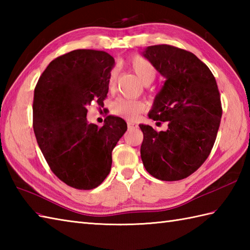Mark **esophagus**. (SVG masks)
<instances>
[{
    "label": "esophagus",
    "instance_id": "esophagus-1",
    "mask_svg": "<svg viewBox=\"0 0 250 250\" xmlns=\"http://www.w3.org/2000/svg\"><path fill=\"white\" fill-rule=\"evenodd\" d=\"M126 124H128V128H129V129H136V128H137V124H136V122L128 121V122H126Z\"/></svg>",
    "mask_w": 250,
    "mask_h": 250
}]
</instances>
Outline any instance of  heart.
I'll return each mask as SVG.
<instances>
[{
	"mask_svg": "<svg viewBox=\"0 0 250 250\" xmlns=\"http://www.w3.org/2000/svg\"><path fill=\"white\" fill-rule=\"evenodd\" d=\"M128 66L130 70L133 72L136 77L140 79V82L148 86L150 84L153 79L156 77V70L152 66L150 62H148L146 59L139 56H135L128 62ZM108 88L109 90H114L116 87L117 83V71L111 70L108 75ZM145 109V104L141 102V101H134L125 98H119L117 99L113 107H111V111L115 115H118L124 117V118L128 120H134L137 118L143 110Z\"/></svg>",
	"mask_w": 250,
	"mask_h": 250,
	"instance_id": "obj_1",
	"label": "heart"
}]
</instances>
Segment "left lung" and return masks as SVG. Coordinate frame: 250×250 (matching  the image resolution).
I'll return each mask as SVG.
<instances>
[{
  "label": "left lung",
  "instance_id": "8db88e82",
  "mask_svg": "<svg viewBox=\"0 0 250 250\" xmlns=\"http://www.w3.org/2000/svg\"><path fill=\"white\" fill-rule=\"evenodd\" d=\"M142 55L166 78L148 117L167 121V130L160 132L140 125L143 164L160 180L184 179L204 163L214 146L222 115L216 79L198 57L177 47L149 46Z\"/></svg>",
  "mask_w": 250,
  "mask_h": 250
}]
</instances>
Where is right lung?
Here are the masks:
<instances>
[{
	"mask_svg": "<svg viewBox=\"0 0 250 250\" xmlns=\"http://www.w3.org/2000/svg\"><path fill=\"white\" fill-rule=\"evenodd\" d=\"M114 65L105 51L73 50L52 60L35 87L37 144L51 171L73 188L90 190L103 183L111 151L126 131V122L117 116H108L101 128L87 120L88 106L102 105L107 95Z\"/></svg>",
	"mask_w": 250,
	"mask_h": 250,
	"instance_id": "add662e5",
	"label": "right lung"
}]
</instances>
